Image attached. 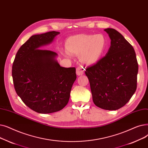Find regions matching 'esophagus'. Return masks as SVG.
Instances as JSON below:
<instances>
[{"mask_svg":"<svg viewBox=\"0 0 148 148\" xmlns=\"http://www.w3.org/2000/svg\"><path fill=\"white\" fill-rule=\"evenodd\" d=\"M84 70L85 69L83 68L82 66H79L76 68V73L77 74V75L80 76V75H82L84 73Z\"/></svg>","mask_w":148,"mask_h":148,"instance_id":"obj_1","label":"esophagus"}]
</instances>
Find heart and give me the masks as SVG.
<instances>
[{"mask_svg":"<svg viewBox=\"0 0 148 148\" xmlns=\"http://www.w3.org/2000/svg\"><path fill=\"white\" fill-rule=\"evenodd\" d=\"M67 53L79 56L86 64H93L99 61L107 47V40L103 34H78L69 37L65 43Z\"/></svg>","mask_w":148,"mask_h":148,"instance_id":"b5f03b06","label":"heart"}]
</instances>
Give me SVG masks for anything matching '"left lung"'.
I'll use <instances>...</instances> for the list:
<instances>
[{"label":"left lung","instance_id":"1","mask_svg":"<svg viewBox=\"0 0 148 148\" xmlns=\"http://www.w3.org/2000/svg\"><path fill=\"white\" fill-rule=\"evenodd\" d=\"M111 39L105 57L88 67V77L93 101L107 110L122 108L137 88L138 62L134 49L122 35L112 28L104 29Z\"/></svg>","mask_w":148,"mask_h":148}]
</instances>
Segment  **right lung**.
<instances>
[{
  "instance_id": "obj_1",
  "label": "right lung",
  "mask_w": 148,
  "mask_h": 148,
  "mask_svg": "<svg viewBox=\"0 0 148 148\" xmlns=\"http://www.w3.org/2000/svg\"><path fill=\"white\" fill-rule=\"evenodd\" d=\"M59 32L34 35L20 47L12 68L14 86L25 104L38 113L60 111L67 104L76 79V69L60 66L57 53L40 49Z\"/></svg>"
}]
</instances>
